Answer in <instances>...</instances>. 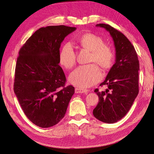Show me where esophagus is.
<instances>
[{
  "instance_id": "34e87169",
  "label": "esophagus",
  "mask_w": 154,
  "mask_h": 154,
  "mask_svg": "<svg viewBox=\"0 0 154 154\" xmlns=\"http://www.w3.org/2000/svg\"><path fill=\"white\" fill-rule=\"evenodd\" d=\"M87 89H80V88H75V93H88Z\"/></svg>"
}]
</instances>
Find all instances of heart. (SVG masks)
Instances as JSON below:
<instances>
[{"mask_svg":"<svg viewBox=\"0 0 154 154\" xmlns=\"http://www.w3.org/2000/svg\"><path fill=\"white\" fill-rule=\"evenodd\" d=\"M78 43L84 49L91 51L90 62H94L108 69L113 65L115 60V51L109 44H104L103 39L93 33L85 34L78 38ZM59 61L63 67L71 69L76 62V55L71 43L65 44L59 54ZM102 73L95 64L83 65L77 67L71 73L70 82L81 89L89 87L101 79Z\"/></svg>","mask_w":154,"mask_h":154,"instance_id":"1","label":"heart"}]
</instances>
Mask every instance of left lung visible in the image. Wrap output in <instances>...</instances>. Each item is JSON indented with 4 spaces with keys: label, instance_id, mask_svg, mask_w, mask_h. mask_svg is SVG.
Returning a JSON list of instances; mask_svg holds the SVG:
<instances>
[{
    "label": "left lung",
    "instance_id": "8db88e82",
    "mask_svg": "<svg viewBox=\"0 0 154 154\" xmlns=\"http://www.w3.org/2000/svg\"><path fill=\"white\" fill-rule=\"evenodd\" d=\"M112 36L116 50V60L100 86L107 85L104 91L94 90L99 103L93 115L103 122L112 124L121 120L128 112L139 92V60L134 47L122 32L109 24H98Z\"/></svg>",
    "mask_w": 154,
    "mask_h": 154
}]
</instances>
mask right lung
<instances>
[{"mask_svg":"<svg viewBox=\"0 0 154 154\" xmlns=\"http://www.w3.org/2000/svg\"><path fill=\"white\" fill-rule=\"evenodd\" d=\"M75 30L64 25L41 28L19 51L14 91L26 116L39 127L60 122L75 93L73 86H65L59 54L64 38Z\"/></svg>","mask_w":154,"mask_h":154,"instance_id":"1","label":"right lung"}]
</instances>
